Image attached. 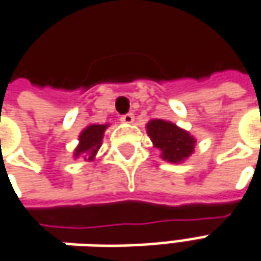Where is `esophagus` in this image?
I'll list each match as a JSON object with an SVG mask.
<instances>
[{"label":"esophagus","instance_id":"1","mask_svg":"<svg viewBox=\"0 0 261 261\" xmlns=\"http://www.w3.org/2000/svg\"><path fill=\"white\" fill-rule=\"evenodd\" d=\"M121 122H124V124H133V122H134V115H133L131 113L122 115Z\"/></svg>","mask_w":261,"mask_h":261}]
</instances>
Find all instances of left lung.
Here are the masks:
<instances>
[{
    "instance_id": "8db88e82",
    "label": "left lung",
    "mask_w": 261,
    "mask_h": 261,
    "mask_svg": "<svg viewBox=\"0 0 261 261\" xmlns=\"http://www.w3.org/2000/svg\"><path fill=\"white\" fill-rule=\"evenodd\" d=\"M146 130L153 147L159 148L160 158L169 163H182L195 151L196 139L189 131L165 120H150Z\"/></svg>"
}]
</instances>
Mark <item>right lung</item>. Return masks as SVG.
I'll list each match as a JSON object with an SVG mask.
<instances>
[{
    "label": "right lung",
    "instance_id": "1",
    "mask_svg": "<svg viewBox=\"0 0 261 261\" xmlns=\"http://www.w3.org/2000/svg\"><path fill=\"white\" fill-rule=\"evenodd\" d=\"M110 124H89L79 134V143L73 151V159L82 158L85 162L94 160L102 144L103 133Z\"/></svg>",
    "mask_w": 261,
    "mask_h": 261
}]
</instances>
